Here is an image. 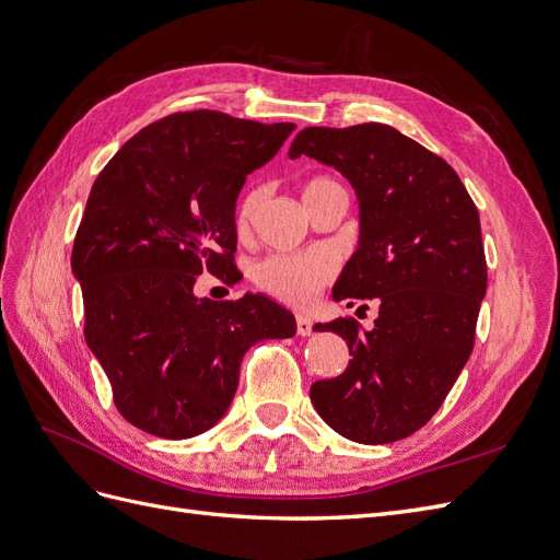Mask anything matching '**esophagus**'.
I'll list each match as a JSON object with an SVG mask.
<instances>
[{
    "label": "esophagus",
    "mask_w": 560,
    "mask_h": 560,
    "mask_svg": "<svg viewBox=\"0 0 560 560\" xmlns=\"http://www.w3.org/2000/svg\"><path fill=\"white\" fill-rule=\"evenodd\" d=\"M296 331H299V336H311L313 319L308 315H296Z\"/></svg>",
    "instance_id": "34e87169"
}]
</instances>
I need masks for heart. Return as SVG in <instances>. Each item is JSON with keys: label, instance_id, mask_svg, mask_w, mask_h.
<instances>
[{"label": "heart", "instance_id": "obj_1", "mask_svg": "<svg viewBox=\"0 0 560 560\" xmlns=\"http://www.w3.org/2000/svg\"><path fill=\"white\" fill-rule=\"evenodd\" d=\"M317 182L311 179L303 191L308 186ZM261 206V191L259 189H249L238 202V210H235V226L238 231H247L249 224L254 222ZM334 273V264L322 252L313 254H273V257H266L254 266L252 276L257 280L261 290L268 294H273L280 301L294 303V306H303L308 303L317 292L319 287L325 284Z\"/></svg>", "mask_w": 560, "mask_h": 560}]
</instances>
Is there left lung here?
<instances>
[{"mask_svg": "<svg viewBox=\"0 0 560 560\" xmlns=\"http://www.w3.org/2000/svg\"><path fill=\"white\" fill-rule=\"evenodd\" d=\"M299 156L331 165L358 196V249L334 301L381 303L369 331L346 317L313 327L341 336L352 358L311 385V401L350 442H399L439 411L471 354L488 284L477 206L444 159L385 124L303 128Z\"/></svg>", "mask_w": 560, "mask_h": 560, "instance_id": "obj_1", "label": "left lung"}]
</instances>
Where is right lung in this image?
Returning <instances> with one entry per match:
<instances>
[{
    "label": "right lung",
    "mask_w": 560,
    "mask_h": 560,
    "mask_svg": "<svg viewBox=\"0 0 560 560\" xmlns=\"http://www.w3.org/2000/svg\"><path fill=\"white\" fill-rule=\"evenodd\" d=\"M294 128L210 109L173 114L97 175L72 273L86 343L135 428L163 439L210 430L238 389L243 354L296 334L292 311L266 294L224 303L194 294L202 270L235 280V200Z\"/></svg>",
    "instance_id": "add662e5"
}]
</instances>
